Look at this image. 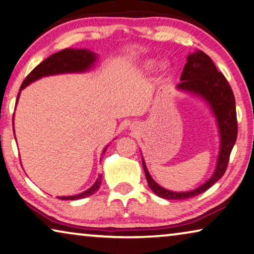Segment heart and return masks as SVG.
<instances>
[{
	"label": "heart",
	"mask_w": 254,
	"mask_h": 254,
	"mask_svg": "<svg viewBox=\"0 0 254 254\" xmlns=\"http://www.w3.org/2000/svg\"><path fill=\"white\" fill-rule=\"evenodd\" d=\"M154 66V63L153 60H147V62L143 63L142 65V70L145 71H149L151 68H153ZM158 69H160L161 71H166L169 69V64L168 63H162L160 64V66H158Z\"/></svg>",
	"instance_id": "1"
}]
</instances>
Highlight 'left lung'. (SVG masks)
<instances>
[{"label": "left lung", "mask_w": 254, "mask_h": 254, "mask_svg": "<svg viewBox=\"0 0 254 254\" xmlns=\"http://www.w3.org/2000/svg\"><path fill=\"white\" fill-rule=\"evenodd\" d=\"M177 90L204 100L217 122L220 147L214 172L203 185L188 191H173L160 186L149 175L142 157V166L149 188L158 197L165 199H187L207 190L225 175L229 156L237 138L235 97L224 74L217 69L211 58L203 51L188 55L187 63ZM142 156V155H141Z\"/></svg>", "instance_id": "1"}]
</instances>
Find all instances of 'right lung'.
Segmentation results:
<instances>
[{
    "mask_svg": "<svg viewBox=\"0 0 254 254\" xmlns=\"http://www.w3.org/2000/svg\"><path fill=\"white\" fill-rule=\"evenodd\" d=\"M97 54L88 50V49H64V50L57 52L52 56L43 60L40 65H37L34 69L27 75V77L24 79L22 84L19 90L17 96V103L20 96V91L25 89L26 86L29 85L30 83L37 81V79L51 76V75H59V74H68V73H85L93 67L94 63L97 62ZM14 116V114H13ZM14 133V130H13ZM108 145L105 147L103 154L106 153ZM101 178L103 175H99L97 178L96 183L89 189H86L81 194L73 195V196H58L59 199H68L75 200L89 197L93 195L101 185Z\"/></svg>",
    "mask_w": 254,
    "mask_h": 254,
    "instance_id": "1",
    "label": "right lung"
}]
</instances>
